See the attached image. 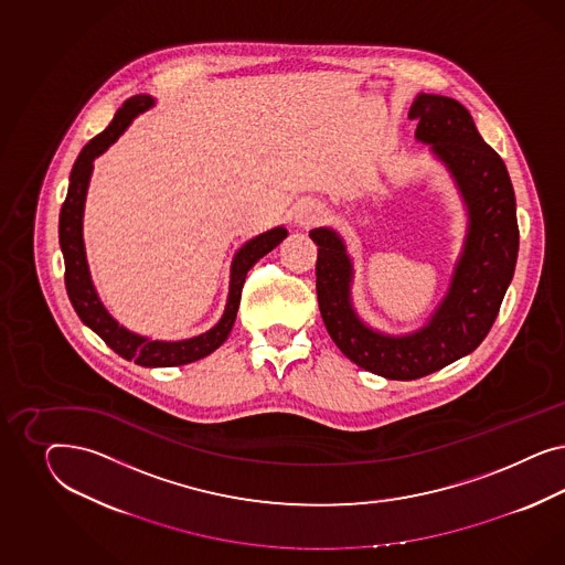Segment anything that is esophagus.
Listing matches in <instances>:
<instances>
[{
  "label": "esophagus",
  "mask_w": 565,
  "mask_h": 565,
  "mask_svg": "<svg viewBox=\"0 0 565 565\" xmlns=\"http://www.w3.org/2000/svg\"><path fill=\"white\" fill-rule=\"evenodd\" d=\"M321 215H323V206L317 205V203H312V201H307V203H302V205L298 206V211H296V222L300 223L302 227H308V225L319 222Z\"/></svg>",
  "instance_id": "1"
}]
</instances>
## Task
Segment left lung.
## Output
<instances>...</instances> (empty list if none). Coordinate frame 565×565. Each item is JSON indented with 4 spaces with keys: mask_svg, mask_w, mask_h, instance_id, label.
<instances>
[{
    "mask_svg": "<svg viewBox=\"0 0 565 565\" xmlns=\"http://www.w3.org/2000/svg\"><path fill=\"white\" fill-rule=\"evenodd\" d=\"M416 138L444 161L468 209V234L449 290L428 323L408 335L364 326L352 307V260L338 232L317 227V298L331 340L360 369L412 381L479 348L495 323L518 258L512 180L503 159L482 140L462 103L420 93L411 107Z\"/></svg>",
    "mask_w": 565,
    "mask_h": 565,
    "instance_id": "8db88e82",
    "label": "left lung"
}]
</instances>
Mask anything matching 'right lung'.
I'll use <instances>...</instances> for the list:
<instances>
[{"instance_id": "obj_1", "label": "right lung", "mask_w": 565, "mask_h": 565, "mask_svg": "<svg viewBox=\"0 0 565 565\" xmlns=\"http://www.w3.org/2000/svg\"><path fill=\"white\" fill-rule=\"evenodd\" d=\"M153 97L149 95H137L124 102L111 124L103 130L102 135L88 140V145H85V149L74 161V168L70 173L68 194L60 211V246L66 263V274H64L66 291L81 321L86 327H90L103 342L107 343L116 354H120L121 359L135 360L140 366H180L194 360L205 359L227 340L238 315L239 296H242L246 274L250 271V267L257 263L258 258L271 253L275 246L288 236V230L279 225L260 234L257 238L248 239L239 248L232 260L230 294H227L223 317L217 326L211 327L205 333L182 342H159V340L142 338L121 327L103 307L88 274L85 242H83L86 189H88L95 157L105 153L120 138L121 132L132 124L138 114L153 107Z\"/></svg>"}]
</instances>
